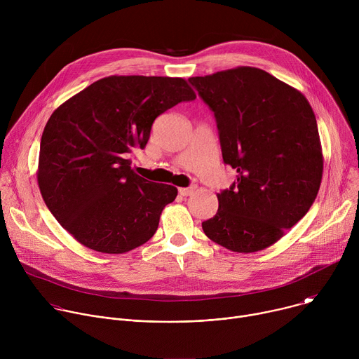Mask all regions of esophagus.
Masks as SVG:
<instances>
[{"label":"esophagus","mask_w":359,"mask_h":359,"mask_svg":"<svg viewBox=\"0 0 359 359\" xmlns=\"http://www.w3.org/2000/svg\"><path fill=\"white\" fill-rule=\"evenodd\" d=\"M194 190H196V186H190V187H180V189H179V193H180V196L187 197V196H190Z\"/></svg>","instance_id":"esophagus-1"}]
</instances>
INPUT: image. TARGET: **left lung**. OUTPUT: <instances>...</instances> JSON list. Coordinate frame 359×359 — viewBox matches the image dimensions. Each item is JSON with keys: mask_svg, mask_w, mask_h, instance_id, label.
Here are the masks:
<instances>
[{"mask_svg": "<svg viewBox=\"0 0 359 359\" xmlns=\"http://www.w3.org/2000/svg\"><path fill=\"white\" fill-rule=\"evenodd\" d=\"M215 112L224 163L237 182L217 193L201 227L234 252L277 243L313 206L324 156L314 111L295 88L254 67L189 79Z\"/></svg>", "mask_w": 359, "mask_h": 359, "instance_id": "8db88e82", "label": "left lung"}]
</instances>
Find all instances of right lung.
Wrapping results in <instances>:
<instances>
[{"mask_svg": "<svg viewBox=\"0 0 359 359\" xmlns=\"http://www.w3.org/2000/svg\"><path fill=\"white\" fill-rule=\"evenodd\" d=\"M194 97L183 78L112 75L50 115L36 180L46 208L76 241L99 252L123 254L156 233L177 189L140 177L128 156L146 146L159 115Z\"/></svg>", "mask_w": 359, "mask_h": 359, "instance_id": "right-lung-1", "label": "right lung"}]
</instances>
